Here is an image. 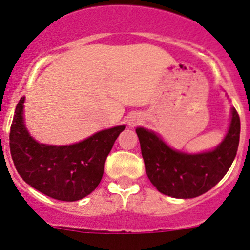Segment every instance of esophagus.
<instances>
[{"mask_svg": "<svg viewBox=\"0 0 250 250\" xmlns=\"http://www.w3.org/2000/svg\"><path fill=\"white\" fill-rule=\"evenodd\" d=\"M140 122H142V119H140L139 117H133L132 119L128 120V125H130L131 127H133V126H136L137 124H139Z\"/></svg>", "mask_w": 250, "mask_h": 250, "instance_id": "esophagus-1", "label": "esophagus"}]
</instances>
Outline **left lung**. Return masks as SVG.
<instances>
[{"label":"left lung","mask_w":250,"mask_h":250,"mask_svg":"<svg viewBox=\"0 0 250 250\" xmlns=\"http://www.w3.org/2000/svg\"><path fill=\"white\" fill-rule=\"evenodd\" d=\"M240 117L231 107L230 124L222 142L201 153L170 147L159 134L137 127L145 171L159 192L173 198H193L214 188L228 172L240 142Z\"/></svg>","instance_id":"1"}]
</instances>
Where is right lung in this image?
Segmentation results:
<instances>
[{
    "label": "right lung",
    "mask_w": 250,
    "mask_h": 250,
    "mask_svg": "<svg viewBox=\"0 0 250 250\" xmlns=\"http://www.w3.org/2000/svg\"><path fill=\"white\" fill-rule=\"evenodd\" d=\"M26 97L16 106L10 127V153L22 179L44 195L74 202L99 186L108 153L125 125L114 126L71 145L42 144L30 136L24 124Z\"/></svg>",
    "instance_id": "add662e5"
}]
</instances>
